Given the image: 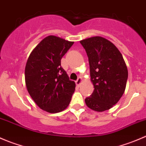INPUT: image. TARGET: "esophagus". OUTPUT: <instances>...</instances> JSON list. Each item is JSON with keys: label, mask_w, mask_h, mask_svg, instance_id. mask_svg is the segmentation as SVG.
Wrapping results in <instances>:
<instances>
[{"label": "esophagus", "mask_w": 146, "mask_h": 146, "mask_svg": "<svg viewBox=\"0 0 146 146\" xmlns=\"http://www.w3.org/2000/svg\"><path fill=\"white\" fill-rule=\"evenodd\" d=\"M82 80L81 78H78V79L76 81V85H77V86H80V84L82 83Z\"/></svg>", "instance_id": "obj_1"}]
</instances>
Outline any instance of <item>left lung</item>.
Listing matches in <instances>:
<instances>
[{"label":"left lung","mask_w":146,"mask_h":146,"mask_svg":"<svg viewBox=\"0 0 146 146\" xmlns=\"http://www.w3.org/2000/svg\"><path fill=\"white\" fill-rule=\"evenodd\" d=\"M88 56L92 95L85 100L91 110L104 111L117 104L123 95L128 78V69L123 56L115 45L102 36L80 41Z\"/></svg>","instance_id":"8db88e82"}]
</instances>
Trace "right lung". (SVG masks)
<instances>
[{
    "label": "right lung",
    "instance_id": "1",
    "mask_svg": "<svg viewBox=\"0 0 146 146\" xmlns=\"http://www.w3.org/2000/svg\"><path fill=\"white\" fill-rule=\"evenodd\" d=\"M73 43L50 35L28 57L25 70L26 88L36 105L47 112L64 111L71 100L76 83L69 80L61 60Z\"/></svg>",
    "mask_w": 146,
    "mask_h": 146
}]
</instances>
